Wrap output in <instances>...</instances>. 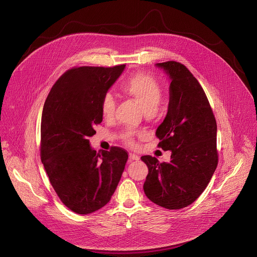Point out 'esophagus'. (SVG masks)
<instances>
[{"mask_svg": "<svg viewBox=\"0 0 257 257\" xmlns=\"http://www.w3.org/2000/svg\"><path fill=\"white\" fill-rule=\"evenodd\" d=\"M129 159H130V161H138L139 157L135 154H129Z\"/></svg>", "mask_w": 257, "mask_h": 257, "instance_id": "esophagus-1", "label": "esophagus"}]
</instances>
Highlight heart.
Listing matches in <instances>:
<instances>
[{"mask_svg": "<svg viewBox=\"0 0 257 257\" xmlns=\"http://www.w3.org/2000/svg\"><path fill=\"white\" fill-rule=\"evenodd\" d=\"M121 88L126 95L134 98L140 104L145 114L156 113L163 99V88L159 81L155 77L143 73L131 76L122 84ZM115 108V97L111 93H106L100 104L102 117L106 120L113 119ZM133 135V132L127 131L124 136L129 143H132Z\"/></svg>", "mask_w": 257, "mask_h": 257, "instance_id": "heart-1", "label": "heart"}]
</instances>
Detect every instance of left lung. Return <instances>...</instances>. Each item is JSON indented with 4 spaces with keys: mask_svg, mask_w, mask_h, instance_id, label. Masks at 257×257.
Listing matches in <instances>:
<instances>
[{
    "mask_svg": "<svg viewBox=\"0 0 257 257\" xmlns=\"http://www.w3.org/2000/svg\"><path fill=\"white\" fill-rule=\"evenodd\" d=\"M156 67L171 82L168 112L156 136L160 148L172 154L162 164L141 157L149 168L143 190L154 203L180 209L199 197L216 169V122L201 85L184 65L169 61Z\"/></svg>",
    "mask_w": 257,
    "mask_h": 257,
    "instance_id": "1",
    "label": "left lung"
}]
</instances>
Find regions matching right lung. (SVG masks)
I'll list each match as a JSON object with an SVG mask.
<instances>
[{"instance_id": "obj_1", "label": "right lung", "mask_w": 257, "mask_h": 257, "mask_svg": "<svg viewBox=\"0 0 257 257\" xmlns=\"http://www.w3.org/2000/svg\"><path fill=\"white\" fill-rule=\"evenodd\" d=\"M124 70L125 65L68 70L44 105L42 162L61 201L79 214L94 212L111 200L128 160L117 146L96 153L88 140L102 121L103 96Z\"/></svg>"}]
</instances>
